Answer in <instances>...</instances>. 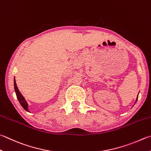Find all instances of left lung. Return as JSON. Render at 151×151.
Here are the masks:
<instances>
[{"instance_id":"obj_1","label":"left lung","mask_w":151,"mask_h":151,"mask_svg":"<svg viewBox=\"0 0 151 151\" xmlns=\"http://www.w3.org/2000/svg\"><path fill=\"white\" fill-rule=\"evenodd\" d=\"M137 99H138V96H137V99H136V101H135V102H137Z\"/></svg>"}]
</instances>
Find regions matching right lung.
I'll list each match as a JSON object with an SVG mask.
<instances>
[{
    "label": "right lung",
    "mask_w": 151,
    "mask_h": 151,
    "mask_svg": "<svg viewBox=\"0 0 151 151\" xmlns=\"http://www.w3.org/2000/svg\"><path fill=\"white\" fill-rule=\"evenodd\" d=\"M14 89H15V92L16 94L17 98H18V101L19 102V103H20V104L22 105V106L24 108V110L27 111V112H29V110H28V104L27 103L26 101H25V99H24V96H23L21 93L19 92L18 88V87H17L15 78H14Z\"/></svg>",
    "instance_id": "right-lung-1"
}]
</instances>
